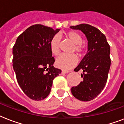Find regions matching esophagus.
Segmentation results:
<instances>
[{
	"instance_id": "1",
	"label": "esophagus",
	"mask_w": 124,
	"mask_h": 124,
	"mask_svg": "<svg viewBox=\"0 0 124 124\" xmlns=\"http://www.w3.org/2000/svg\"><path fill=\"white\" fill-rule=\"evenodd\" d=\"M69 71H66V70H62V74H66V73H69Z\"/></svg>"
}]
</instances>
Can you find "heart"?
<instances>
[{
    "mask_svg": "<svg viewBox=\"0 0 124 124\" xmlns=\"http://www.w3.org/2000/svg\"><path fill=\"white\" fill-rule=\"evenodd\" d=\"M66 37L70 40L74 46L72 52H75L78 56H82L85 52V47L82 44V37L78 33L75 31H70L66 33ZM51 52L55 56L60 53V37L57 35L53 37L49 42ZM77 62L75 54H61L56 60L55 64L57 68L62 70H68L73 67Z\"/></svg>",
    "mask_w": 124,
    "mask_h": 124,
    "instance_id": "1",
    "label": "heart"
}]
</instances>
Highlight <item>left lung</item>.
I'll use <instances>...</instances> for the list:
<instances>
[{
    "label": "left lung",
    "mask_w": 124,
    "mask_h": 124,
    "mask_svg": "<svg viewBox=\"0 0 124 124\" xmlns=\"http://www.w3.org/2000/svg\"><path fill=\"white\" fill-rule=\"evenodd\" d=\"M70 28L81 30L88 40L87 53L74 70L76 72L82 70L83 80L72 87L71 93L78 100L90 101L102 92L107 82L111 66L110 46L106 36L95 27L82 24Z\"/></svg>",
    "instance_id": "1"
}]
</instances>
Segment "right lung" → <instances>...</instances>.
Segmentation results:
<instances>
[{
    "label": "right lung",
    "mask_w": 124,
    "mask_h": 124,
    "mask_svg": "<svg viewBox=\"0 0 124 124\" xmlns=\"http://www.w3.org/2000/svg\"><path fill=\"white\" fill-rule=\"evenodd\" d=\"M60 31L35 24L18 36L13 47V67L18 84L23 92L33 100L48 96L53 80L61 73L54 68L49 42Z\"/></svg>",
    "instance_id": "1"
}]
</instances>
